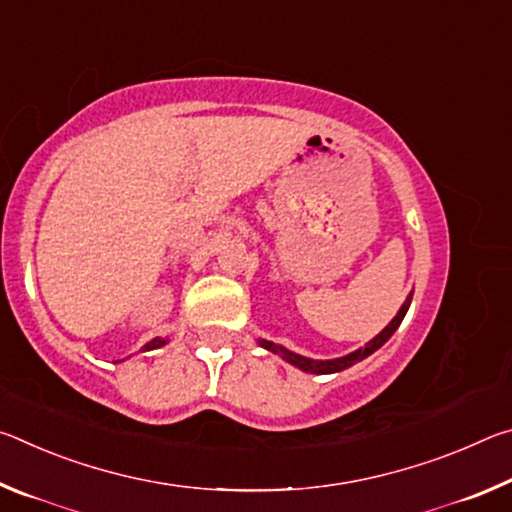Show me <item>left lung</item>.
<instances>
[{"mask_svg": "<svg viewBox=\"0 0 512 512\" xmlns=\"http://www.w3.org/2000/svg\"><path fill=\"white\" fill-rule=\"evenodd\" d=\"M411 298H413V293H409V298L404 300L402 309L397 311V316L391 320V323H388L384 329H381V332L375 336V339H372L370 343H366V348H359L357 352L348 354V357H341V359H329V361H316V359L300 357V354H296V352H289V350H284L282 345H275V343H271V341H259V345H262V348H266V350L275 352V354H280L282 359H287L289 363H293V366L300 368V370H305V372H314V375H327V372H341V370H345V368L354 366V363H357V361L366 359L368 354H372V352H375V350H379L381 345H384L388 339H391L395 329L400 327L402 318L406 316V311H409Z\"/></svg>", "mask_w": 512, "mask_h": 512, "instance_id": "1", "label": "left lung"}]
</instances>
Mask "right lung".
<instances>
[{"label": "right lung", "instance_id": "obj_1", "mask_svg": "<svg viewBox=\"0 0 512 512\" xmlns=\"http://www.w3.org/2000/svg\"><path fill=\"white\" fill-rule=\"evenodd\" d=\"M164 343H167L164 339H153L151 343H146L142 350H155V348H160V345H164Z\"/></svg>", "mask_w": 512, "mask_h": 512}]
</instances>
